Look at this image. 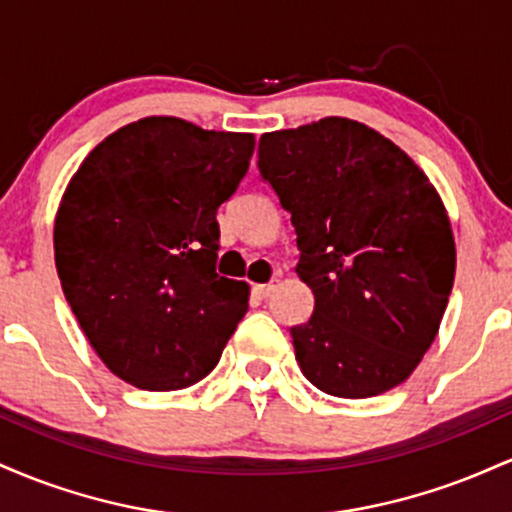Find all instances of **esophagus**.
<instances>
[{"label":"esophagus","instance_id":"esophagus-1","mask_svg":"<svg viewBox=\"0 0 512 512\" xmlns=\"http://www.w3.org/2000/svg\"><path fill=\"white\" fill-rule=\"evenodd\" d=\"M276 286H279V284H276V281H269V284H257L255 286V293L260 298H269L276 291Z\"/></svg>","mask_w":512,"mask_h":512}]
</instances>
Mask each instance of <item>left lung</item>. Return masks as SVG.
Masks as SVG:
<instances>
[{"instance_id":"obj_1","label":"left lung","mask_w":512,"mask_h":512,"mask_svg":"<svg viewBox=\"0 0 512 512\" xmlns=\"http://www.w3.org/2000/svg\"><path fill=\"white\" fill-rule=\"evenodd\" d=\"M257 168L291 214L296 272L315 296L291 327L317 390L363 399L414 373L455 281V240L436 187L383 134L346 117L262 134Z\"/></svg>"}]
</instances>
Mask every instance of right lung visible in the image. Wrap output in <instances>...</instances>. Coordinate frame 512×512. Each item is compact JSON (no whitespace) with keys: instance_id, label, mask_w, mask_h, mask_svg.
I'll list each match as a JSON object with an SVG mask.
<instances>
[{"instance_id":"1","label":"right lung","mask_w":512,"mask_h":512,"mask_svg":"<svg viewBox=\"0 0 512 512\" xmlns=\"http://www.w3.org/2000/svg\"><path fill=\"white\" fill-rule=\"evenodd\" d=\"M252 151V134L144 117L105 137L67 185L55 219L64 298L125 383H199L248 313V284L216 274V211Z\"/></svg>"}]
</instances>
